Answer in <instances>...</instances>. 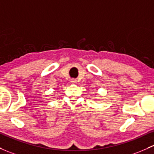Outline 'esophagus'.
<instances>
[{
	"label": "esophagus",
	"mask_w": 154,
	"mask_h": 154,
	"mask_svg": "<svg viewBox=\"0 0 154 154\" xmlns=\"http://www.w3.org/2000/svg\"><path fill=\"white\" fill-rule=\"evenodd\" d=\"M71 82H72V83H76V82H77V80H74V79H72V80H71Z\"/></svg>",
	"instance_id": "esophagus-1"
}]
</instances>
